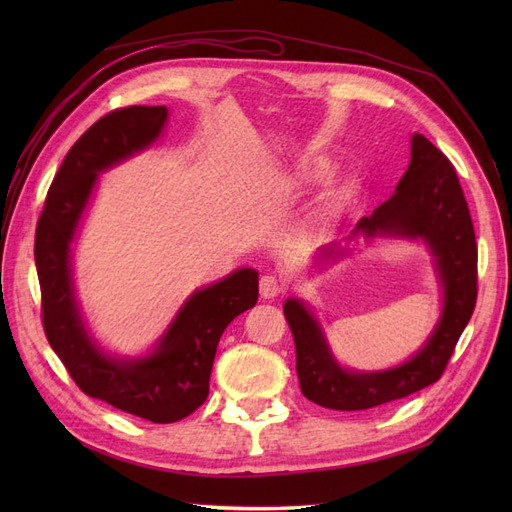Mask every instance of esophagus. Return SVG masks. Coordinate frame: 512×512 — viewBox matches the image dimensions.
Listing matches in <instances>:
<instances>
[{
  "instance_id": "34e87169",
  "label": "esophagus",
  "mask_w": 512,
  "mask_h": 512,
  "mask_svg": "<svg viewBox=\"0 0 512 512\" xmlns=\"http://www.w3.org/2000/svg\"><path fill=\"white\" fill-rule=\"evenodd\" d=\"M282 290H284V284L277 280L275 275L260 277V297L262 299H275Z\"/></svg>"
}]
</instances>
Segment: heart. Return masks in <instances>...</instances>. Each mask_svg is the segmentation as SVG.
Instances as JSON below:
<instances>
[{
    "mask_svg": "<svg viewBox=\"0 0 512 512\" xmlns=\"http://www.w3.org/2000/svg\"><path fill=\"white\" fill-rule=\"evenodd\" d=\"M327 170H329V166L324 164V166H320L318 168V173L320 175H327ZM339 209H342V198H333L331 203L324 207V211H322V218H333V215H337L339 213Z\"/></svg>",
    "mask_w": 512,
    "mask_h": 512,
    "instance_id": "obj_1",
    "label": "heart"
}]
</instances>
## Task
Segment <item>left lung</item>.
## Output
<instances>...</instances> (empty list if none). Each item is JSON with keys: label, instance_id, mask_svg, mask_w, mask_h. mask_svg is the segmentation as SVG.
<instances>
[{"label": "left lung", "instance_id": "obj_1", "mask_svg": "<svg viewBox=\"0 0 512 512\" xmlns=\"http://www.w3.org/2000/svg\"><path fill=\"white\" fill-rule=\"evenodd\" d=\"M410 166L393 196L361 218L346 243L322 247L316 260H337L359 239L425 243L442 292V312L427 342L408 361L380 371L348 369L335 359L316 314L303 299H286L284 314L297 348L301 393L329 410H369L436 382L476 305V237L453 164L423 134H412Z\"/></svg>", "mask_w": 512, "mask_h": 512}]
</instances>
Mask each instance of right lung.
I'll list each match as a JSON object with an SVG mask.
<instances>
[{
  "mask_svg": "<svg viewBox=\"0 0 512 512\" xmlns=\"http://www.w3.org/2000/svg\"><path fill=\"white\" fill-rule=\"evenodd\" d=\"M166 121V106H128L98 119L57 170L34 243L42 324L51 348L85 395L151 423L181 421L205 404L224 329L258 301V271L243 267L194 290L141 356L111 354L91 335L74 288V239L100 175L149 149Z\"/></svg>",
  "mask_w": 512,
  "mask_h": 512,
  "instance_id": "right-lung-1",
  "label": "right lung"
}]
</instances>
